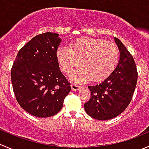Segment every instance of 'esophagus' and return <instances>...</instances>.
I'll list each match as a JSON object with an SVG mask.
<instances>
[{"label":"esophagus","instance_id":"esophagus-1","mask_svg":"<svg viewBox=\"0 0 149 149\" xmlns=\"http://www.w3.org/2000/svg\"><path fill=\"white\" fill-rule=\"evenodd\" d=\"M81 88V86L76 84H71V89H73V91H77L79 90V89H80Z\"/></svg>","mask_w":149,"mask_h":149}]
</instances>
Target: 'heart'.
I'll list each match as a JSON object with an SVG mask.
<instances>
[{
  "instance_id": "heart-1",
  "label": "heart",
  "mask_w": 149,
  "mask_h": 149,
  "mask_svg": "<svg viewBox=\"0 0 149 149\" xmlns=\"http://www.w3.org/2000/svg\"><path fill=\"white\" fill-rule=\"evenodd\" d=\"M119 49L112 42L101 38H82L67 47L57 49V58L61 70L70 73L78 67H81L69 76L76 83H84L92 79L100 81L106 79L114 70L119 60Z\"/></svg>"
}]
</instances>
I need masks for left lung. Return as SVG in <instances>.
<instances>
[{
  "mask_svg": "<svg viewBox=\"0 0 149 149\" xmlns=\"http://www.w3.org/2000/svg\"><path fill=\"white\" fill-rule=\"evenodd\" d=\"M120 59L117 66L102 83L89 86L91 97L84 104L89 116L97 120H108L123 112L131 102L138 80V71L132 54L117 38Z\"/></svg>",
  "mask_w": 149,
  "mask_h": 149,
  "instance_id": "left-lung-1",
  "label": "left lung"
}]
</instances>
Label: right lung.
<instances>
[{
  "label": "right lung",
  "instance_id": "add662e5",
  "mask_svg": "<svg viewBox=\"0 0 149 149\" xmlns=\"http://www.w3.org/2000/svg\"><path fill=\"white\" fill-rule=\"evenodd\" d=\"M60 42L57 33L38 35L20 49L13 63L11 76L16 99L33 116L57 114L71 89L57 61Z\"/></svg>",
  "mask_w": 149,
  "mask_h": 149
}]
</instances>
